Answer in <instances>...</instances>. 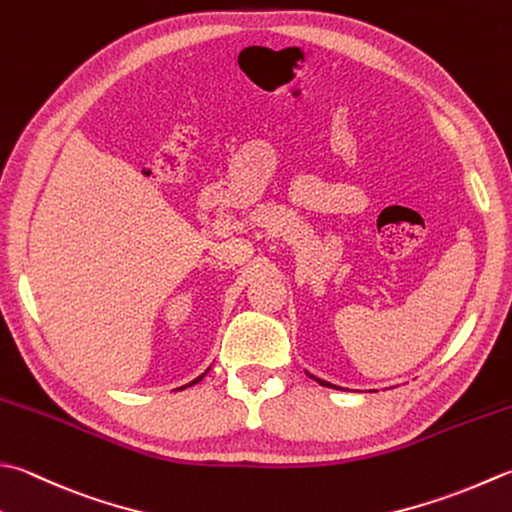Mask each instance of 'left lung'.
<instances>
[{
    "label": "left lung",
    "mask_w": 512,
    "mask_h": 512,
    "mask_svg": "<svg viewBox=\"0 0 512 512\" xmlns=\"http://www.w3.org/2000/svg\"><path fill=\"white\" fill-rule=\"evenodd\" d=\"M315 379H317V377H315ZM317 382H319V384H322V386H330L328 382H324V379H317Z\"/></svg>",
    "instance_id": "8db88e82"
}]
</instances>
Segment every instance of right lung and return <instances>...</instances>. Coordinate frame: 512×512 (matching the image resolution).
I'll use <instances>...</instances> for the list:
<instances>
[{
    "label": "right lung",
    "instance_id": "right-lung-1",
    "mask_svg": "<svg viewBox=\"0 0 512 512\" xmlns=\"http://www.w3.org/2000/svg\"><path fill=\"white\" fill-rule=\"evenodd\" d=\"M202 377H204V375H202ZM202 377H197V379H195V382H190L188 386H193V384H197V382H199V379H202ZM182 388H186V386H182Z\"/></svg>",
    "mask_w": 512,
    "mask_h": 512
}]
</instances>
